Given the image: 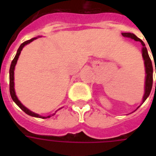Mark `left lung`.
<instances>
[{"mask_svg": "<svg viewBox=\"0 0 156 156\" xmlns=\"http://www.w3.org/2000/svg\"><path fill=\"white\" fill-rule=\"evenodd\" d=\"M121 35H123L124 37L129 38L132 40H135V41H139L141 42L143 48H142V56H143V61H144V66H145V85H144V95H143V102L141 105L145 102V100L147 99V97L150 95L151 91V88H152V83H153V67H152V62L151 60L150 56L148 55V52L147 48L145 46V44L143 43L142 40L138 38L133 33H121ZM155 73H156V68H155ZM155 88H156V83H155ZM140 105V106H141ZM140 106H138L137 109Z\"/></svg>", "mask_w": 156, "mask_h": 156, "instance_id": "1", "label": "left lung"}]
</instances>
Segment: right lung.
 <instances>
[{"label": "right lung", "instance_id": "right-lung-1", "mask_svg": "<svg viewBox=\"0 0 156 156\" xmlns=\"http://www.w3.org/2000/svg\"><path fill=\"white\" fill-rule=\"evenodd\" d=\"M39 37H40V36L32 38V39H30V40H27V41H25V42L23 43V44L20 45V47L18 48V51H17V53H16L15 56H14V58H13V60L12 61V62H11L10 68H9V92H10L11 98H12V100H13V102L15 103V104H17V105H18V106L19 107V108H20L22 109V110H23L24 112H26V113L27 114V115H29V116H34V117H37V118L46 119V118H49V117H51L52 116L55 115V113L52 114V115H49V116H41V115H40V114L35 113V112H34L30 111V109H28L27 107L24 106V105H23V104L20 102V100H18V97H17V95H16L15 89H14V69H15V66H16V64H17V61H18V57H19V56H20L21 51L23 50V48L25 47L26 45L28 44H30V42H32L33 40H36V39H38ZM61 108H59V109H61ZM58 110H56V111H58Z\"/></svg>", "mask_w": 156, "mask_h": 156}]
</instances>
